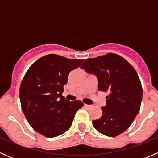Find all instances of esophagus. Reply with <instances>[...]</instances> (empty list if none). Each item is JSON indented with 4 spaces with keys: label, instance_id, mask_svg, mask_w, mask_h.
I'll list each match as a JSON object with an SVG mask.
<instances>
[{
    "label": "esophagus",
    "instance_id": "obj_1",
    "mask_svg": "<svg viewBox=\"0 0 158 158\" xmlns=\"http://www.w3.org/2000/svg\"><path fill=\"white\" fill-rule=\"evenodd\" d=\"M84 106H85V109H91V108H92V106H90V105L85 104V105H84Z\"/></svg>",
    "mask_w": 158,
    "mask_h": 158
}]
</instances>
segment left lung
Masks as SVG:
<instances>
[{"instance_id":"1","label":"left lung","mask_w":158,"mask_h":158,"mask_svg":"<svg viewBox=\"0 0 158 158\" xmlns=\"http://www.w3.org/2000/svg\"><path fill=\"white\" fill-rule=\"evenodd\" d=\"M80 68L98 79V90L109 92L102 115L92 121L102 135L115 137L129 128L139 112L142 86L138 73L123 57L109 53L85 60Z\"/></svg>"}]
</instances>
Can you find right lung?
<instances>
[{"label":"right lung","mask_w":158,"mask_h":158,"mask_svg":"<svg viewBox=\"0 0 158 158\" xmlns=\"http://www.w3.org/2000/svg\"><path fill=\"white\" fill-rule=\"evenodd\" d=\"M83 60H70L49 54L36 60L27 70L20 87L23 112L30 126L47 138L59 136L72 125L75 114L83 106L62 95L68 75Z\"/></svg>","instance_id":"add662e5"}]
</instances>
